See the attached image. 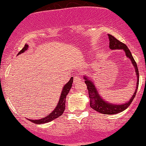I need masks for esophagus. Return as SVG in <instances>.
I'll return each instance as SVG.
<instances>
[{
	"mask_svg": "<svg viewBox=\"0 0 146 146\" xmlns=\"http://www.w3.org/2000/svg\"><path fill=\"white\" fill-rule=\"evenodd\" d=\"M82 81V79L80 78V76L79 75H76V76L74 77V80H73V82H74L75 84L79 83Z\"/></svg>",
	"mask_w": 146,
	"mask_h": 146,
	"instance_id": "esophagus-1",
	"label": "esophagus"
}]
</instances>
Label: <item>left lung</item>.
<instances>
[{
  "instance_id": "8db88e82",
  "label": "left lung",
  "mask_w": 146,
  "mask_h": 146,
  "mask_svg": "<svg viewBox=\"0 0 146 146\" xmlns=\"http://www.w3.org/2000/svg\"><path fill=\"white\" fill-rule=\"evenodd\" d=\"M108 38H109V48L111 50H116V49H122L123 50L125 53V56L127 58L131 60V62L135 67V71L137 75V86L136 89L135 90V93L132 95L130 100L125 103L122 104H117L110 103L109 102L104 100L102 97L100 95L98 90L97 89L94 82L92 80V79L88 78L86 75H84V79L85 80L87 88L88 90V95H89L90 98V106L93 109H94L96 111L101 113L105 115H114L117 114L126 109L127 108L130 106L131 102L135 98L136 95L137 88L139 86V71L137 68V65L136 62L134 60L133 57L132 56V53L130 50L128 49V46L125 44L122 43L121 42L116 39L115 37L112 35L108 34Z\"/></svg>"
}]
</instances>
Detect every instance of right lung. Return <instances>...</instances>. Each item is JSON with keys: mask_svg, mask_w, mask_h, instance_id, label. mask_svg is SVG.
Instances as JSON below:
<instances>
[{"mask_svg": "<svg viewBox=\"0 0 146 146\" xmlns=\"http://www.w3.org/2000/svg\"><path fill=\"white\" fill-rule=\"evenodd\" d=\"M29 48V45L25 44L24 47L23 48V49L21 50V51L18 53V55L21 54V53H23L25 52ZM73 78L72 77L70 79L69 81L64 86H63L62 90L61 95H60L59 101L58 102V104L56 106V108H54V110L51 112L49 115H47V116L42 117L40 119H29V121H32L33 123H37V124H42V123H48V122H50L53 121L55 119L58 118L61 116L62 115L63 112L65 110V102H66V95H68V93H69V90L72 87V84H73Z\"/></svg>", "mask_w": 146, "mask_h": 146, "instance_id": "right-lung-1", "label": "right lung"}]
</instances>
